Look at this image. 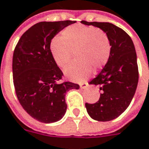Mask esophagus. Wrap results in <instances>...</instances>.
I'll use <instances>...</instances> for the list:
<instances>
[{
    "label": "esophagus",
    "mask_w": 149,
    "mask_h": 149,
    "mask_svg": "<svg viewBox=\"0 0 149 149\" xmlns=\"http://www.w3.org/2000/svg\"><path fill=\"white\" fill-rule=\"evenodd\" d=\"M89 87V84L88 83H84L80 84V89H85Z\"/></svg>",
    "instance_id": "1"
}]
</instances>
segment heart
<instances>
[{
    "label": "heart",
    "mask_w": 149,
    "mask_h": 149,
    "mask_svg": "<svg viewBox=\"0 0 149 149\" xmlns=\"http://www.w3.org/2000/svg\"><path fill=\"white\" fill-rule=\"evenodd\" d=\"M50 53L55 64L64 68L70 61L73 53L76 61L64 70L65 77L74 82H81L108 63L111 45L105 33L94 26L73 25L61 32L60 39L50 43Z\"/></svg>",
    "instance_id": "obj_1"
}]
</instances>
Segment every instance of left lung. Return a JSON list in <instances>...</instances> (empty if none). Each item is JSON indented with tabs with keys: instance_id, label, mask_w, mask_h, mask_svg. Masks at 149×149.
<instances>
[{
	"instance_id": "1",
	"label": "left lung",
	"mask_w": 149,
	"mask_h": 149,
	"mask_svg": "<svg viewBox=\"0 0 149 149\" xmlns=\"http://www.w3.org/2000/svg\"><path fill=\"white\" fill-rule=\"evenodd\" d=\"M81 23L100 28L110 42L109 60L100 74L89 82L100 86V100L95 104H85L87 112L93 119L110 121L127 109L138 86L139 69L134 45L126 32L113 24L85 20Z\"/></svg>"
}]
</instances>
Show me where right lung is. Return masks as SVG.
I'll list each match as a JSON object with an SVG mask.
<instances>
[{
  "mask_svg": "<svg viewBox=\"0 0 149 149\" xmlns=\"http://www.w3.org/2000/svg\"><path fill=\"white\" fill-rule=\"evenodd\" d=\"M72 20L40 22L27 30L15 46L12 71L15 94L23 109L45 123H54L65 114V94L79 85L59 84L63 73L52 58V39Z\"/></svg>",
  "mask_w": 149,
  "mask_h": 149,
  "instance_id": "add662e5",
  "label": "right lung"
}]
</instances>
